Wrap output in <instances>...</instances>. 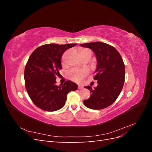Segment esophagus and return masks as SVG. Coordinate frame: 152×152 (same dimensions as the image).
<instances>
[{
    "label": "esophagus",
    "instance_id": "1",
    "mask_svg": "<svg viewBox=\"0 0 152 152\" xmlns=\"http://www.w3.org/2000/svg\"><path fill=\"white\" fill-rule=\"evenodd\" d=\"M78 89H83V87H82V85L79 84V85H78Z\"/></svg>",
    "mask_w": 152,
    "mask_h": 152
}]
</instances>
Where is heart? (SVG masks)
<instances>
[{
    "label": "heart",
    "instance_id": "obj_1",
    "mask_svg": "<svg viewBox=\"0 0 152 152\" xmlns=\"http://www.w3.org/2000/svg\"><path fill=\"white\" fill-rule=\"evenodd\" d=\"M87 53H91V50L87 49H82L80 52V54H84ZM88 73V71L87 70H72L68 73V76L70 79L75 82H80Z\"/></svg>",
    "mask_w": 152,
    "mask_h": 152
}]
</instances>
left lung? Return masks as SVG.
<instances>
[{
  "label": "left lung",
  "mask_w": 152,
  "mask_h": 152,
  "mask_svg": "<svg viewBox=\"0 0 152 152\" xmlns=\"http://www.w3.org/2000/svg\"><path fill=\"white\" fill-rule=\"evenodd\" d=\"M91 49L96 57L97 66L94 80L98 86L92 89L87 86L84 88L90 90L91 96L84 101L86 107L101 110L113 103L120 94L125 79V66L118 50L109 44L95 42L80 44Z\"/></svg>",
  "instance_id": "left-lung-1"
}]
</instances>
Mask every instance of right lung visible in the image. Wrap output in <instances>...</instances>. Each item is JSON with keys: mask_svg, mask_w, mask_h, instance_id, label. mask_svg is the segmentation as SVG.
Instances as JSON below:
<instances>
[{"mask_svg": "<svg viewBox=\"0 0 152 152\" xmlns=\"http://www.w3.org/2000/svg\"><path fill=\"white\" fill-rule=\"evenodd\" d=\"M77 44H45L31 53L25 68V87L33 103L45 111L54 112L65 104L67 94L76 91L77 84L70 80L56 85L65 50Z\"/></svg>", "mask_w": 152, "mask_h": 152, "instance_id": "obj_1", "label": "right lung"}]
</instances>
